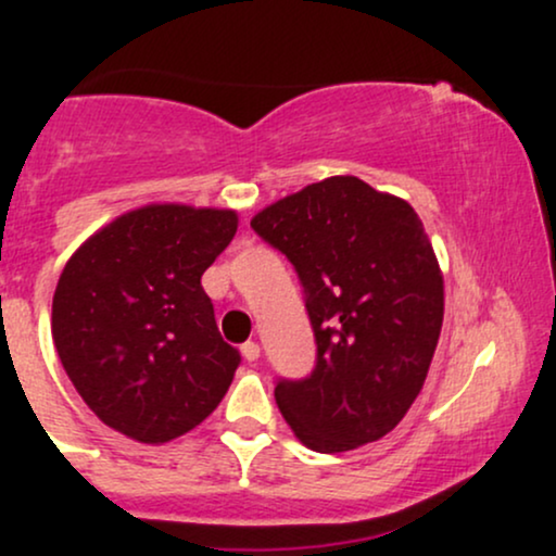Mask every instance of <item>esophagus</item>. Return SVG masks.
I'll return each mask as SVG.
<instances>
[{
    "label": "esophagus",
    "instance_id": "1",
    "mask_svg": "<svg viewBox=\"0 0 556 556\" xmlns=\"http://www.w3.org/2000/svg\"><path fill=\"white\" fill-rule=\"evenodd\" d=\"M240 353H242V358H245L248 363L258 361V355H261V348H258V342L248 340V342H245V344H242V348H240Z\"/></svg>",
    "mask_w": 556,
    "mask_h": 556
}]
</instances>
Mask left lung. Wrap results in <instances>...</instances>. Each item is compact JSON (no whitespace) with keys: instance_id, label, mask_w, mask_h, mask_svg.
I'll list each match as a JSON object with an SVG mask.
<instances>
[{"instance_id":"1","label":"left lung","mask_w":556,"mask_h":556,"mask_svg":"<svg viewBox=\"0 0 556 556\" xmlns=\"http://www.w3.org/2000/svg\"><path fill=\"white\" fill-rule=\"evenodd\" d=\"M251 227L295 266L316 368L274 397L308 450L387 437L424 389L444 318V277L424 222L397 195L337 175L279 198Z\"/></svg>"}]
</instances>
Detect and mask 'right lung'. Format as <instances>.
<instances>
[{"instance_id":"right-lung-1","label":"right lung","mask_w":556,"mask_h":556,"mask_svg":"<svg viewBox=\"0 0 556 556\" xmlns=\"http://www.w3.org/2000/svg\"><path fill=\"white\" fill-rule=\"evenodd\" d=\"M238 232L232 208L149 203L70 256L52 303L62 366L101 424L164 444L216 410L240 366L201 277Z\"/></svg>"}]
</instances>
